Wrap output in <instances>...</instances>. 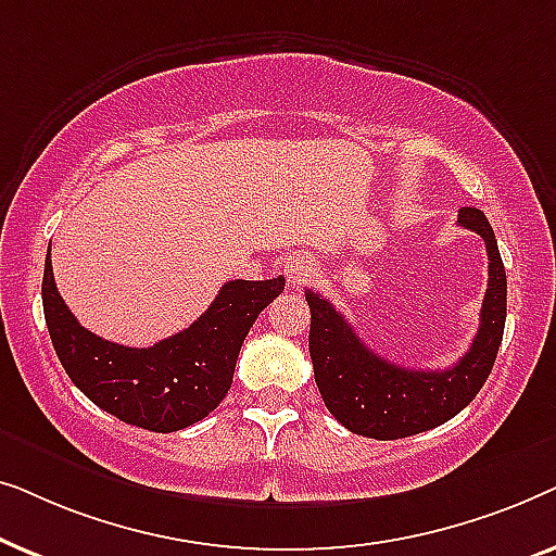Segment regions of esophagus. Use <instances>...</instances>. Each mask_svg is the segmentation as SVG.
<instances>
[{
	"mask_svg": "<svg viewBox=\"0 0 556 556\" xmlns=\"http://www.w3.org/2000/svg\"><path fill=\"white\" fill-rule=\"evenodd\" d=\"M314 276V261H311L308 255H299V257H291L286 265V278H288V286L291 288H303Z\"/></svg>",
	"mask_w": 556,
	"mask_h": 556,
	"instance_id": "obj_1",
	"label": "esophagus"
}]
</instances>
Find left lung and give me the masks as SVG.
I'll return each mask as SVG.
<instances>
[{"mask_svg": "<svg viewBox=\"0 0 556 556\" xmlns=\"http://www.w3.org/2000/svg\"><path fill=\"white\" fill-rule=\"evenodd\" d=\"M460 227L483 238L489 288L473 344L447 369H407L387 362L356 337L352 324L314 291L308 352L324 405L346 430L375 440H397L432 430L460 413L481 392L496 362L506 324V270L496 235L481 210L463 207Z\"/></svg>", "mask_w": 556, "mask_h": 556, "instance_id": "left-lung-1", "label": "left lung"}]
</instances>
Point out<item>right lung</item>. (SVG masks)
I'll list each match as a JSON object with an SVG mask.
<instances>
[{"label": "right lung", "mask_w": 556, "mask_h": 556, "mask_svg": "<svg viewBox=\"0 0 556 556\" xmlns=\"http://www.w3.org/2000/svg\"><path fill=\"white\" fill-rule=\"evenodd\" d=\"M283 286V276L230 280L189 329L134 349L78 324L58 293L48 250L42 308L60 364L90 402L136 428L174 432L204 420L225 400L250 326Z\"/></svg>", "instance_id": "right-lung-1"}]
</instances>
